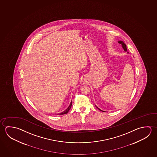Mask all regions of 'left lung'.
Wrapping results in <instances>:
<instances>
[{"label":"left lung","mask_w":157,"mask_h":157,"mask_svg":"<svg viewBox=\"0 0 157 157\" xmlns=\"http://www.w3.org/2000/svg\"><path fill=\"white\" fill-rule=\"evenodd\" d=\"M118 42L119 44H121L122 47L123 48V49H124V51L125 52H127V49L126 45V44L124 43V42L122 41H118ZM127 53H129L128 52H127ZM95 106H96V107H97L99 110H100V111H103V112H104V111H102L101 110H100L99 108H98V107L96 106V105H95Z\"/></svg>","instance_id":"1"}]
</instances>
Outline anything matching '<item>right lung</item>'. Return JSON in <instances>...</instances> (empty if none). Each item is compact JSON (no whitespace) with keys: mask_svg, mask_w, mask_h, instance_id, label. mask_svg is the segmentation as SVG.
Returning <instances> with one entry per match:
<instances>
[{"mask_svg":"<svg viewBox=\"0 0 157 157\" xmlns=\"http://www.w3.org/2000/svg\"><path fill=\"white\" fill-rule=\"evenodd\" d=\"M72 107V102H71V104L69 105V106L67 109L66 110H64L62 113H60L59 115H64V114H66L69 111V110L71 109V108Z\"/></svg>","mask_w":157,"mask_h":157,"instance_id":"add662e5","label":"right lung"}]
</instances>
